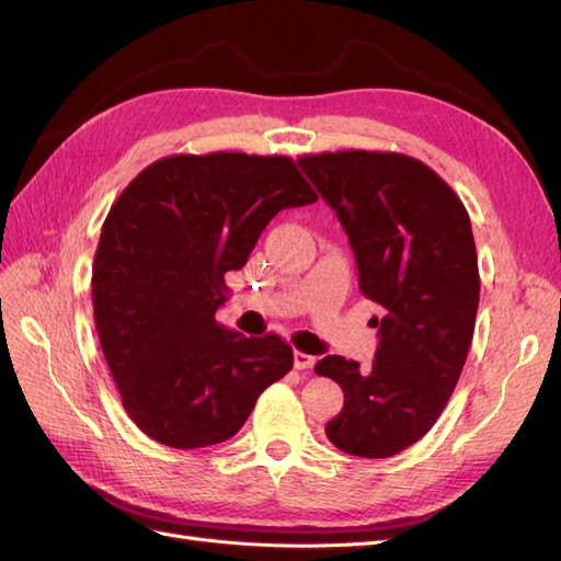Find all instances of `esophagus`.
<instances>
[{"mask_svg":"<svg viewBox=\"0 0 561 561\" xmlns=\"http://www.w3.org/2000/svg\"><path fill=\"white\" fill-rule=\"evenodd\" d=\"M313 363H316L313 355H309V353H301V351H295V367H297V369H311V367H313Z\"/></svg>","mask_w":561,"mask_h":561,"instance_id":"esophagus-1","label":"esophagus"}]
</instances>
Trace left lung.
<instances>
[{"mask_svg": "<svg viewBox=\"0 0 561 561\" xmlns=\"http://www.w3.org/2000/svg\"><path fill=\"white\" fill-rule=\"evenodd\" d=\"M299 165L336 213L355 254L360 293L383 309L375 363L342 355L316 375L344 390L330 443L388 458L426 435L447 407L472 344L480 271L468 210L426 163L396 151H322Z\"/></svg>", "mask_w": 561, "mask_h": 561, "instance_id": "obj_1", "label": "left lung"}]
</instances>
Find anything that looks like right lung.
I'll return each instance as SVG.
<instances>
[{
    "label": "right lung",
    "instance_id": "add662e5",
    "mask_svg": "<svg viewBox=\"0 0 561 561\" xmlns=\"http://www.w3.org/2000/svg\"><path fill=\"white\" fill-rule=\"evenodd\" d=\"M318 196L290 157L243 151L159 159L114 201L93 262V316L124 410L175 449L233 437L293 369L278 334L225 330V276L245 266L283 208Z\"/></svg>",
    "mask_w": 561,
    "mask_h": 561
}]
</instances>
